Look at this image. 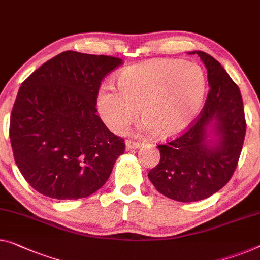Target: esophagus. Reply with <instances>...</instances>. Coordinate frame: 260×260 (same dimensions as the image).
Segmentation results:
<instances>
[{
  "instance_id": "34e87169",
  "label": "esophagus",
  "mask_w": 260,
  "mask_h": 260,
  "mask_svg": "<svg viewBox=\"0 0 260 260\" xmlns=\"http://www.w3.org/2000/svg\"><path fill=\"white\" fill-rule=\"evenodd\" d=\"M140 142H135V141H131V140H127L126 141V148L127 149H137V148H140Z\"/></svg>"
}]
</instances>
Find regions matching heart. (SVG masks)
<instances>
[{"instance_id":"b5f03b06","label":"heart","mask_w":260,"mask_h":260,"mask_svg":"<svg viewBox=\"0 0 260 260\" xmlns=\"http://www.w3.org/2000/svg\"><path fill=\"white\" fill-rule=\"evenodd\" d=\"M117 91L104 86L96 110L114 133H123L139 115L140 131L156 139L176 137L202 110L207 80L201 68L176 59H155L123 69L115 78Z\"/></svg>"}]
</instances>
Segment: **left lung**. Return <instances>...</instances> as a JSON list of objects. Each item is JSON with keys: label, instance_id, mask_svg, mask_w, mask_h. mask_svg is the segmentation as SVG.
<instances>
[{"label": "left lung", "instance_id": "1", "mask_svg": "<svg viewBox=\"0 0 260 260\" xmlns=\"http://www.w3.org/2000/svg\"><path fill=\"white\" fill-rule=\"evenodd\" d=\"M210 91L199 119L185 133L158 145L160 162L148 173L158 192L179 202L208 199L222 189L237 167L245 138L241 91L224 68L203 51Z\"/></svg>", "mask_w": 260, "mask_h": 260}]
</instances>
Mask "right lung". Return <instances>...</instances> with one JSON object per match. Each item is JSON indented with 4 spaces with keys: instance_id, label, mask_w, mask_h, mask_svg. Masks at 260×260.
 Instances as JSON below:
<instances>
[{
    "instance_id": "obj_1",
    "label": "right lung",
    "mask_w": 260,
    "mask_h": 260,
    "mask_svg": "<svg viewBox=\"0 0 260 260\" xmlns=\"http://www.w3.org/2000/svg\"><path fill=\"white\" fill-rule=\"evenodd\" d=\"M121 64L117 57L65 51L23 81L9 135L15 162L35 190L78 200L105 184L125 143L95 114L96 95L104 77Z\"/></svg>"
}]
</instances>
